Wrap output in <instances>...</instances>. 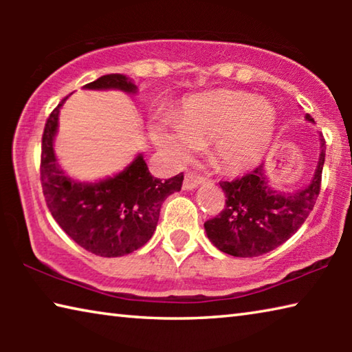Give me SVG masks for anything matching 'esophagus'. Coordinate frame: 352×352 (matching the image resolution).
Wrapping results in <instances>:
<instances>
[{
    "instance_id": "obj_1",
    "label": "esophagus",
    "mask_w": 352,
    "mask_h": 352,
    "mask_svg": "<svg viewBox=\"0 0 352 352\" xmlns=\"http://www.w3.org/2000/svg\"><path fill=\"white\" fill-rule=\"evenodd\" d=\"M204 182H205L204 177L195 175V174H192V172H188V174L184 175V180H183V189L184 190L195 189L199 186V184H201Z\"/></svg>"
}]
</instances>
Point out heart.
Wrapping results in <instances>:
<instances>
[{
    "label": "heart",
    "instance_id": "b5f03b06",
    "mask_svg": "<svg viewBox=\"0 0 352 352\" xmlns=\"http://www.w3.org/2000/svg\"><path fill=\"white\" fill-rule=\"evenodd\" d=\"M276 129L270 102L247 93L220 90L188 99L175 122L152 126V140L175 160L186 158L199 142L211 140V155L220 168L245 170L264 157Z\"/></svg>",
    "mask_w": 352,
    "mask_h": 352
}]
</instances>
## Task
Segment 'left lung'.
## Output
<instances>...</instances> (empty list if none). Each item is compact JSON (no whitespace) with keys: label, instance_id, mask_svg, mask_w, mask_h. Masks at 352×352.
Returning <instances> with one entry per match:
<instances>
[{"label":"left lung","instance_id":"8db88e82","mask_svg":"<svg viewBox=\"0 0 352 352\" xmlns=\"http://www.w3.org/2000/svg\"><path fill=\"white\" fill-rule=\"evenodd\" d=\"M314 122L311 115L305 116ZM326 142L320 133V158L311 183L294 192L269 186L264 164L233 182H220L225 210L205 222L214 247L236 258H254L272 252L294 236L314 210L320 194Z\"/></svg>","mask_w":352,"mask_h":352}]
</instances>
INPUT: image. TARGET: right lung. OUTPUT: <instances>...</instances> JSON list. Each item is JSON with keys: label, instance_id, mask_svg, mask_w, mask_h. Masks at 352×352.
Returning <instances> with one entry per match:
<instances>
[{"label": "right lung", "instance_id": "add662e5", "mask_svg": "<svg viewBox=\"0 0 352 352\" xmlns=\"http://www.w3.org/2000/svg\"><path fill=\"white\" fill-rule=\"evenodd\" d=\"M85 90H119L135 94L132 79L107 74L83 85ZM65 98L47 118L41 138L40 177L46 205L60 228L82 248L104 258H118L141 248L157 228L160 210L182 189L183 174L160 180L138 153L116 175L85 183L68 177L57 163L54 140Z\"/></svg>", "mask_w": 352, "mask_h": 352}]
</instances>
